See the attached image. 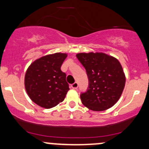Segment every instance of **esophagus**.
I'll use <instances>...</instances> for the list:
<instances>
[{
	"instance_id": "1",
	"label": "esophagus",
	"mask_w": 149,
	"mask_h": 149,
	"mask_svg": "<svg viewBox=\"0 0 149 149\" xmlns=\"http://www.w3.org/2000/svg\"><path fill=\"white\" fill-rule=\"evenodd\" d=\"M77 87H78V83L77 82H74L72 84V89H77Z\"/></svg>"
}]
</instances>
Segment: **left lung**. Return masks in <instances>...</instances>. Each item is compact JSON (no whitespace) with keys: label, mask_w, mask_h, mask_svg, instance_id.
Listing matches in <instances>:
<instances>
[{"label":"left lung","mask_w":149,"mask_h":149,"mask_svg":"<svg viewBox=\"0 0 149 149\" xmlns=\"http://www.w3.org/2000/svg\"><path fill=\"white\" fill-rule=\"evenodd\" d=\"M76 56L89 78V88L80 96L81 103L94 111L111 108L119 100L126 82L119 60L103 52H81Z\"/></svg>","instance_id":"left-lung-1"}]
</instances>
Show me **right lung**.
I'll return each instance as SVG.
<instances>
[{
    "instance_id": "obj_1",
    "label": "right lung",
    "mask_w": 149,
    "mask_h": 149,
    "mask_svg": "<svg viewBox=\"0 0 149 149\" xmlns=\"http://www.w3.org/2000/svg\"><path fill=\"white\" fill-rule=\"evenodd\" d=\"M68 54L56 52L37 59L25 75V88L30 100L38 106L50 109L63 102L68 90L66 74L61 66Z\"/></svg>"
}]
</instances>
